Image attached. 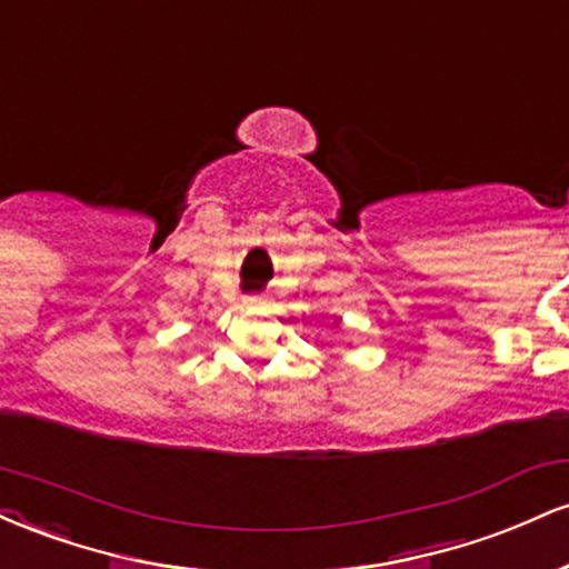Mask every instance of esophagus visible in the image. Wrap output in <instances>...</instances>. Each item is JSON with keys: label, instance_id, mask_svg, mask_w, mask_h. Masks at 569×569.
I'll return each instance as SVG.
<instances>
[{"label": "esophagus", "instance_id": "34e87169", "mask_svg": "<svg viewBox=\"0 0 569 569\" xmlns=\"http://www.w3.org/2000/svg\"><path fill=\"white\" fill-rule=\"evenodd\" d=\"M246 302H248V305H253V302H259V299H257V297H248Z\"/></svg>", "mask_w": 569, "mask_h": 569}]
</instances>
